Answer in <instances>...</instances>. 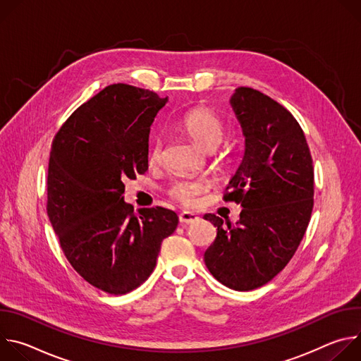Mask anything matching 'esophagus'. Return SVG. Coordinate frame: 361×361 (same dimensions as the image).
Segmentation results:
<instances>
[{"label": "esophagus", "instance_id": "obj_1", "mask_svg": "<svg viewBox=\"0 0 361 361\" xmlns=\"http://www.w3.org/2000/svg\"><path fill=\"white\" fill-rule=\"evenodd\" d=\"M178 220H180L181 224H192V223H195L198 220V217L195 214H192V213L184 212V213H181L178 216Z\"/></svg>", "mask_w": 361, "mask_h": 361}]
</instances>
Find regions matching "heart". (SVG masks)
<instances>
[{"instance_id":"b5f03b06","label":"heart","mask_w":361,"mask_h":361,"mask_svg":"<svg viewBox=\"0 0 361 361\" xmlns=\"http://www.w3.org/2000/svg\"><path fill=\"white\" fill-rule=\"evenodd\" d=\"M178 126L205 151L217 148L226 135L224 120L214 110L207 107H195L190 110L178 121ZM163 160L164 140L163 137H156L148 147V161L149 164H160ZM205 190H207V184L204 181L176 180L169 188V195L185 207H194L198 202L200 194Z\"/></svg>"}]
</instances>
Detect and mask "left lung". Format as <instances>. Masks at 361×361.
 Wrapping results in <instances>:
<instances>
[{"mask_svg": "<svg viewBox=\"0 0 361 361\" xmlns=\"http://www.w3.org/2000/svg\"><path fill=\"white\" fill-rule=\"evenodd\" d=\"M230 102L245 151L223 198L243 210L234 226L204 216L217 227L204 263L221 284L248 291L271 281L298 248L313 212L314 169L300 124L277 101L238 87Z\"/></svg>", "mask_w": 361, "mask_h": 361, "instance_id": "obj_1", "label": "left lung"}]
</instances>
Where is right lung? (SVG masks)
<instances>
[{"label":"right lung","mask_w":361,"mask_h":361,"mask_svg":"<svg viewBox=\"0 0 361 361\" xmlns=\"http://www.w3.org/2000/svg\"><path fill=\"white\" fill-rule=\"evenodd\" d=\"M167 98L111 84L61 126L49 151L47 214L73 269L91 286L121 295L140 287L161 243L178 224L173 210L124 202V181L148 170V135Z\"/></svg>","instance_id":"add662e5"}]
</instances>
